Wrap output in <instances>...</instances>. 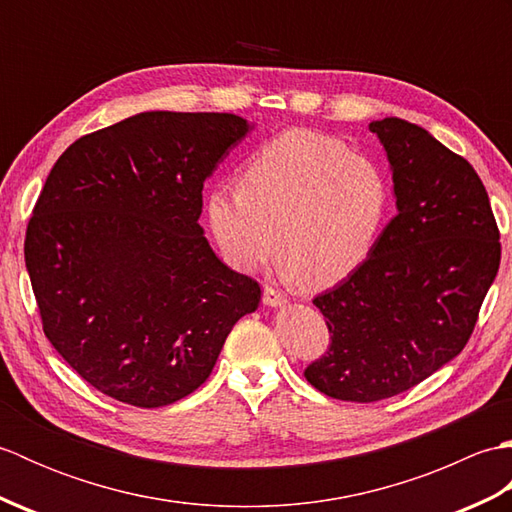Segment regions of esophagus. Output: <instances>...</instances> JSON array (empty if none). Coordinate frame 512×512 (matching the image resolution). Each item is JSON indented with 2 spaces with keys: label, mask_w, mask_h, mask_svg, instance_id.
<instances>
[{
  "label": "esophagus",
  "mask_w": 512,
  "mask_h": 512,
  "mask_svg": "<svg viewBox=\"0 0 512 512\" xmlns=\"http://www.w3.org/2000/svg\"><path fill=\"white\" fill-rule=\"evenodd\" d=\"M264 303H266V306H284L286 295H284V292L275 290L273 286H266L264 288Z\"/></svg>",
  "instance_id": "obj_1"
}]
</instances>
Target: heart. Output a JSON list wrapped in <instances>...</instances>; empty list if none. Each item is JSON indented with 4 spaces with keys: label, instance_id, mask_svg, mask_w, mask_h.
Returning <instances> with one entry per match:
<instances>
[{
    "label": "heart",
    "instance_id": "heart-1",
    "mask_svg": "<svg viewBox=\"0 0 512 512\" xmlns=\"http://www.w3.org/2000/svg\"><path fill=\"white\" fill-rule=\"evenodd\" d=\"M391 211V182L376 160L339 138L295 129L248 158L239 189L206 198L211 233L244 273L279 248L288 279L332 286L376 248Z\"/></svg>",
    "mask_w": 512,
    "mask_h": 512
}]
</instances>
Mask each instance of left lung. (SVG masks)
Wrapping results in <instances>:
<instances>
[{"label": "left lung", "instance_id": "left-lung-1", "mask_svg": "<svg viewBox=\"0 0 512 512\" xmlns=\"http://www.w3.org/2000/svg\"><path fill=\"white\" fill-rule=\"evenodd\" d=\"M394 171L398 213L367 262L321 292L328 350L303 376L336 400L376 402L422 383L469 343L502 244L469 160L400 118L369 125Z\"/></svg>", "mask_w": 512, "mask_h": 512}]
</instances>
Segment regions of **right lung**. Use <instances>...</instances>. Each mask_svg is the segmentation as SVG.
Listing matches in <instances>:
<instances>
[{
  "label": "right lung",
  "instance_id": "obj_1",
  "mask_svg": "<svg viewBox=\"0 0 512 512\" xmlns=\"http://www.w3.org/2000/svg\"><path fill=\"white\" fill-rule=\"evenodd\" d=\"M248 123L235 114L143 112L85 134L54 162L26 228L43 334L83 380L154 409L211 376L262 288L215 257L204 180Z\"/></svg>",
  "mask_w": 512,
  "mask_h": 512
}]
</instances>
